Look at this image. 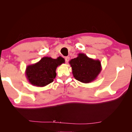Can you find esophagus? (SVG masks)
<instances>
[{
	"label": "esophagus",
	"instance_id": "obj_1",
	"mask_svg": "<svg viewBox=\"0 0 132 132\" xmlns=\"http://www.w3.org/2000/svg\"><path fill=\"white\" fill-rule=\"evenodd\" d=\"M69 57H68V56L65 57V62H66V63H68V62H69Z\"/></svg>",
	"mask_w": 132,
	"mask_h": 132
}]
</instances>
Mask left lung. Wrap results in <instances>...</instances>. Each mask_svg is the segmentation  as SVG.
Returning <instances> with one entry per match:
<instances>
[{
  "mask_svg": "<svg viewBox=\"0 0 132 132\" xmlns=\"http://www.w3.org/2000/svg\"><path fill=\"white\" fill-rule=\"evenodd\" d=\"M69 63L75 79L83 83H89L95 80L102 70L100 60L88 57L82 53H79L77 57L71 59Z\"/></svg>",
  "mask_w": 132,
  "mask_h": 132,
  "instance_id": "1",
  "label": "left lung"
}]
</instances>
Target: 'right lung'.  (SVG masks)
Returning <instances> with one entry per match:
<instances>
[{"instance_id":"1","label":"right lung","mask_w":132,"mask_h":132,"mask_svg":"<svg viewBox=\"0 0 132 132\" xmlns=\"http://www.w3.org/2000/svg\"><path fill=\"white\" fill-rule=\"evenodd\" d=\"M65 62L61 56L57 59L44 57L39 62L27 66L26 77L31 84L37 87H45L53 82L56 76V68Z\"/></svg>"}]
</instances>
